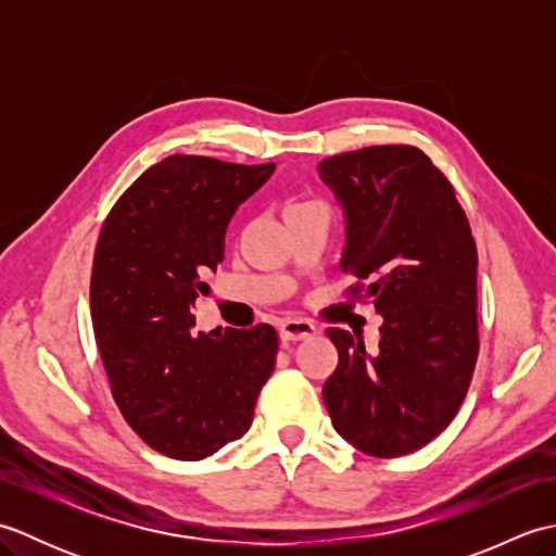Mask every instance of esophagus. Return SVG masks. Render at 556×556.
<instances>
[{
    "instance_id": "esophagus-1",
    "label": "esophagus",
    "mask_w": 556,
    "mask_h": 556,
    "mask_svg": "<svg viewBox=\"0 0 556 556\" xmlns=\"http://www.w3.org/2000/svg\"><path fill=\"white\" fill-rule=\"evenodd\" d=\"M315 334H317V327L308 320H299V317H291V320H285L279 325L281 341H301V339H311Z\"/></svg>"
}]
</instances>
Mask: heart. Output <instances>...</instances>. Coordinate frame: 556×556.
Here are the masks:
<instances>
[{
    "label": "heart",
    "instance_id": "heart-1",
    "mask_svg": "<svg viewBox=\"0 0 556 556\" xmlns=\"http://www.w3.org/2000/svg\"><path fill=\"white\" fill-rule=\"evenodd\" d=\"M301 205H308V203H291V205H287V210H293V207H301ZM285 210V212H287Z\"/></svg>",
    "mask_w": 556,
    "mask_h": 556
}]
</instances>
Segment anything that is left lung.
Masks as SVG:
<instances>
[{
    "mask_svg": "<svg viewBox=\"0 0 556 556\" xmlns=\"http://www.w3.org/2000/svg\"><path fill=\"white\" fill-rule=\"evenodd\" d=\"M346 215L341 269L353 301L384 317L377 351L329 327L339 365L323 387L334 430L396 458L454 420L478 361V248L454 186L413 146H370L317 164Z\"/></svg>",
    "mask_w": 556,
    "mask_h": 556,
    "instance_id": "1",
    "label": "left lung"
}]
</instances>
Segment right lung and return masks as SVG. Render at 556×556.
<instances>
[{"label":"right lung","mask_w":556,"mask_h":556,"mask_svg":"<svg viewBox=\"0 0 556 556\" xmlns=\"http://www.w3.org/2000/svg\"><path fill=\"white\" fill-rule=\"evenodd\" d=\"M271 172L275 162L164 157L102 224L90 277L98 349L124 420L164 456L198 460L243 437L275 370L279 337L265 323L191 334L227 224Z\"/></svg>","instance_id":"1"}]
</instances>
